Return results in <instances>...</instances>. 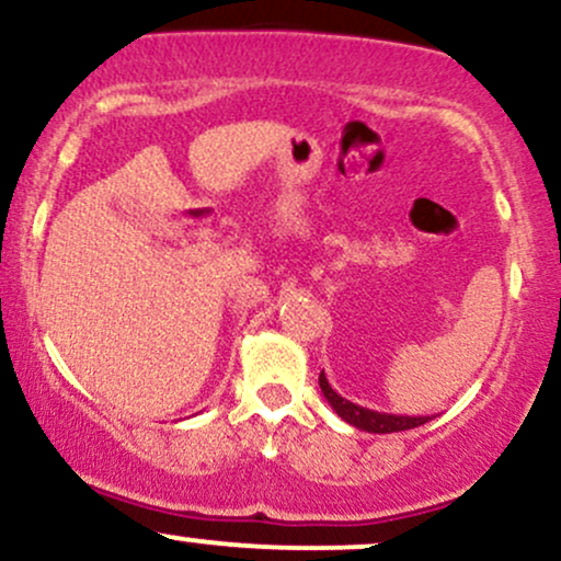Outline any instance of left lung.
Masks as SVG:
<instances>
[{"label": "left lung", "mask_w": 561, "mask_h": 561, "mask_svg": "<svg viewBox=\"0 0 561 561\" xmlns=\"http://www.w3.org/2000/svg\"><path fill=\"white\" fill-rule=\"evenodd\" d=\"M319 388L324 392L327 403L332 405L334 414L340 420L353 424L356 430H364V433H377V435H388V433H401V430H414L420 424L430 422V416H398V414H385V411H371L364 409V405L345 401L343 396L332 390V385L327 382L324 371L319 375Z\"/></svg>", "instance_id": "1"}]
</instances>
